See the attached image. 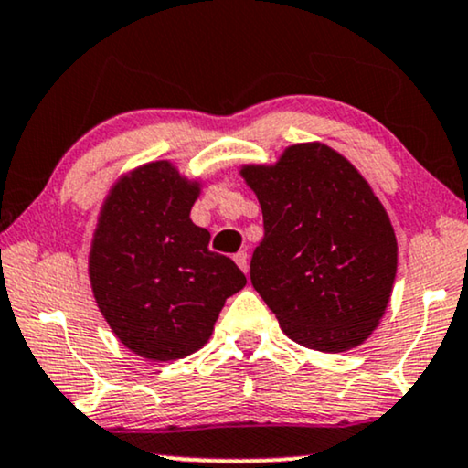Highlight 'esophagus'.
Here are the masks:
<instances>
[{
	"label": "esophagus",
	"instance_id": "34e87169",
	"mask_svg": "<svg viewBox=\"0 0 468 468\" xmlns=\"http://www.w3.org/2000/svg\"><path fill=\"white\" fill-rule=\"evenodd\" d=\"M234 261H236V266H239L242 272H249V255H247V250H239V253L234 255Z\"/></svg>",
	"mask_w": 468,
	"mask_h": 468
}]
</instances>
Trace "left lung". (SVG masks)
<instances>
[{
    "label": "left lung",
    "instance_id": "8db88e82",
    "mask_svg": "<svg viewBox=\"0 0 468 468\" xmlns=\"http://www.w3.org/2000/svg\"><path fill=\"white\" fill-rule=\"evenodd\" d=\"M263 215L250 282L302 346L363 344L388 306L397 236L363 175L329 145H289L274 165H245Z\"/></svg>",
    "mask_w": 468,
    "mask_h": 468
}]
</instances>
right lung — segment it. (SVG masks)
<instances>
[{"instance_id":"1","label":"right lung","mask_w":468,"mask_h":468,"mask_svg":"<svg viewBox=\"0 0 468 468\" xmlns=\"http://www.w3.org/2000/svg\"><path fill=\"white\" fill-rule=\"evenodd\" d=\"M198 196L200 181L155 160L122 175L101 207L88 255L94 300L118 340L147 361L200 350L223 303L247 284L189 219Z\"/></svg>"}]
</instances>
